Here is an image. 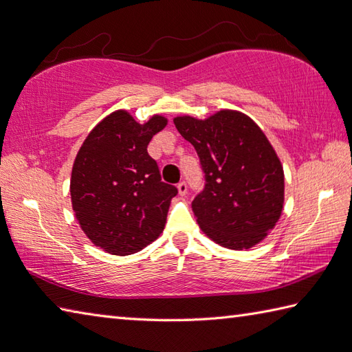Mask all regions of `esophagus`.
Masks as SVG:
<instances>
[{
  "label": "esophagus",
  "instance_id": "esophagus-1",
  "mask_svg": "<svg viewBox=\"0 0 352 352\" xmlns=\"http://www.w3.org/2000/svg\"><path fill=\"white\" fill-rule=\"evenodd\" d=\"M177 188H178V193H180V195H186V193H188V183H186L184 180L178 183Z\"/></svg>",
  "mask_w": 352,
  "mask_h": 352
}]
</instances>
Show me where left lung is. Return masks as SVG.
Masks as SVG:
<instances>
[{"label":"left lung","mask_w":352,"mask_h":352,"mask_svg":"<svg viewBox=\"0 0 352 352\" xmlns=\"http://www.w3.org/2000/svg\"><path fill=\"white\" fill-rule=\"evenodd\" d=\"M195 146L204 188L192 212L204 233L226 248L258 243L278 221L284 201L283 166L258 125L239 111L222 110L206 121L175 118Z\"/></svg>","instance_id":"obj_1"}]
</instances>
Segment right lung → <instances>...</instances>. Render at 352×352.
Listing matches in <instances>:
<instances>
[{
    "instance_id": "right-lung-1",
    "label": "right lung",
    "mask_w": 352,
    "mask_h": 352,
    "mask_svg": "<svg viewBox=\"0 0 352 352\" xmlns=\"http://www.w3.org/2000/svg\"><path fill=\"white\" fill-rule=\"evenodd\" d=\"M166 119L138 124L124 110L104 118L89 133L74 162L72 208L91 241L118 256L151 243L166 222L178 190L162 182L148 144Z\"/></svg>"
}]
</instances>
